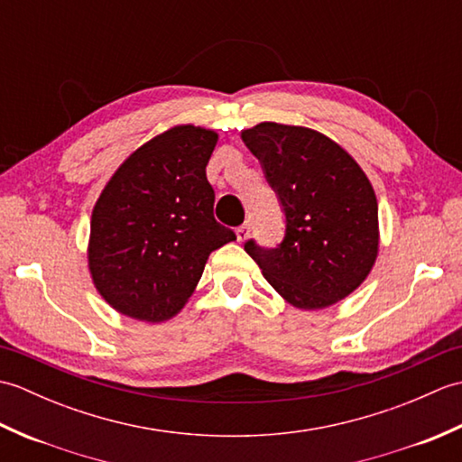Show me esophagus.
I'll list each match as a JSON object with an SVG mask.
<instances>
[{"instance_id":"1","label":"esophagus","mask_w":462,"mask_h":462,"mask_svg":"<svg viewBox=\"0 0 462 462\" xmlns=\"http://www.w3.org/2000/svg\"><path fill=\"white\" fill-rule=\"evenodd\" d=\"M248 236H250V224L246 222V224L238 226V228H236V238H238V242H244Z\"/></svg>"}]
</instances>
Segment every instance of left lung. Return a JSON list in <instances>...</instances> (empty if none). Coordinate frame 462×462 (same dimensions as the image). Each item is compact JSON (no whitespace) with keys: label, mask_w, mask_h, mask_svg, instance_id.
Returning <instances> with one entry per match:
<instances>
[{"label":"left lung","mask_w":462,"mask_h":462,"mask_svg":"<svg viewBox=\"0 0 462 462\" xmlns=\"http://www.w3.org/2000/svg\"><path fill=\"white\" fill-rule=\"evenodd\" d=\"M276 192L286 234L244 244L272 288L300 310L343 300L367 278L379 248L377 199L359 164L318 131L260 123L242 133Z\"/></svg>","instance_id":"8db88e82"}]
</instances>
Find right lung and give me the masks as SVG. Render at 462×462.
<instances>
[{"label": "right lung", "mask_w": 462, "mask_h": 462, "mask_svg": "<svg viewBox=\"0 0 462 462\" xmlns=\"http://www.w3.org/2000/svg\"><path fill=\"white\" fill-rule=\"evenodd\" d=\"M216 141L214 131L174 126L136 149L97 200L89 270L125 316L152 323L176 316L210 252L236 240L214 218L206 164Z\"/></svg>", "instance_id": "add662e5"}]
</instances>
